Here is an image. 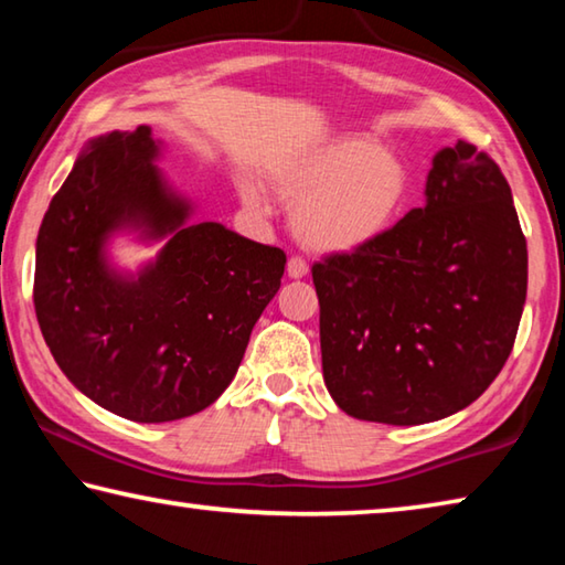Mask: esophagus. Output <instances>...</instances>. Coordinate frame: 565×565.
Segmentation results:
<instances>
[{
    "mask_svg": "<svg viewBox=\"0 0 565 565\" xmlns=\"http://www.w3.org/2000/svg\"><path fill=\"white\" fill-rule=\"evenodd\" d=\"M286 271H289V279H303L309 274V264H306L301 256H291L289 264H286Z\"/></svg>",
    "mask_w": 565,
    "mask_h": 565,
    "instance_id": "obj_1",
    "label": "esophagus"
}]
</instances>
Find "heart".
<instances>
[{
	"label": "heart",
	"mask_w": 565,
	"mask_h": 565,
	"mask_svg": "<svg viewBox=\"0 0 565 565\" xmlns=\"http://www.w3.org/2000/svg\"><path fill=\"white\" fill-rule=\"evenodd\" d=\"M276 194L294 209V228L317 252H356L384 238L404 216L408 167L369 137H337L271 171ZM244 202L266 212L264 191L246 181Z\"/></svg>",
	"instance_id": "obj_1"
}]
</instances>
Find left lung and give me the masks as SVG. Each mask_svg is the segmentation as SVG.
I'll return each mask as SVG.
<instances>
[{"mask_svg":"<svg viewBox=\"0 0 565 565\" xmlns=\"http://www.w3.org/2000/svg\"><path fill=\"white\" fill-rule=\"evenodd\" d=\"M311 276L339 408L391 426L451 416L491 386L519 333L529 248L509 181L468 141L446 147L426 206Z\"/></svg>","mask_w":565,"mask_h":565,"instance_id":"obj_1","label":"left lung"}]
</instances>
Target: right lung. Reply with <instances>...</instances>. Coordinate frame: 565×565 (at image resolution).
Returning a JSON list of instances; mask_svg holds the SVG:
<instances>
[{
    "label": "right lung",
    "mask_w": 565,
    "mask_h": 565,
    "mask_svg": "<svg viewBox=\"0 0 565 565\" xmlns=\"http://www.w3.org/2000/svg\"><path fill=\"white\" fill-rule=\"evenodd\" d=\"M149 127L92 139L36 236L34 311L66 379L139 424L199 414L224 394L248 337L279 291L286 254L216 222L186 224ZM119 227L170 236L137 280L103 244Z\"/></svg>",
    "instance_id": "right-lung-1"
}]
</instances>
